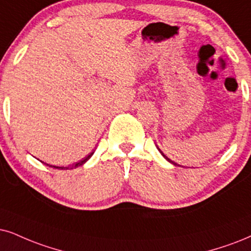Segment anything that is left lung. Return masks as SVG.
<instances>
[{
  "label": "left lung",
  "mask_w": 251,
  "mask_h": 251,
  "mask_svg": "<svg viewBox=\"0 0 251 251\" xmlns=\"http://www.w3.org/2000/svg\"><path fill=\"white\" fill-rule=\"evenodd\" d=\"M158 151H160V149H158ZM160 153H161V154H162L164 157H166V160H168V161H169V162H170V163H173V164H174V166H178V164H177V163H175V162H173V161H171V160H169V158H168V157L166 156V155H164V154H163V153H162V151H160Z\"/></svg>",
  "instance_id": "8db88e82"
}]
</instances>
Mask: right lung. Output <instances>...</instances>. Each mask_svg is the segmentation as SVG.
Masks as SVG:
<instances>
[{"label": "right lung", "mask_w": 251, "mask_h": 251, "mask_svg": "<svg viewBox=\"0 0 251 251\" xmlns=\"http://www.w3.org/2000/svg\"><path fill=\"white\" fill-rule=\"evenodd\" d=\"M94 151H91L90 154L88 155L87 157H84L83 160H81V161H78V162H76V163H74V164H72V166H68V167H56V166H52V164H47V163H44L43 161H40V162H43L44 164H46V166H49V167H52V168H55V169H74V168H77V167H81L82 164H84L85 162H87V161L89 160V158H90L91 156H93V154H94Z\"/></svg>", "instance_id": "right-lung-1"}]
</instances>
